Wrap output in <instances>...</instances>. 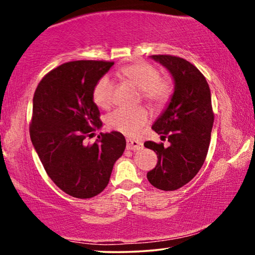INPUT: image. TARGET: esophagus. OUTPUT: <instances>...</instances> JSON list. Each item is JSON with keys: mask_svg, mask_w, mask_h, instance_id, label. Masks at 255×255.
I'll return each instance as SVG.
<instances>
[{"mask_svg": "<svg viewBox=\"0 0 255 255\" xmlns=\"http://www.w3.org/2000/svg\"><path fill=\"white\" fill-rule=\"evenodd\" d=\"M127 148L128 149H141L142 148V142L139 140H134V139H128L127 140Z\"/></svg>", "mask_w": 255, "mask_h": 255, "instance_id": "34e87169", "label": "esophagus"}]
</instances>
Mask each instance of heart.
Segmentation results:
<instances>
[{
    "label": "heart",
    "instance_id": "obj_1",
    "mask_svg": "<svg viewBox=\"0 0 255 255\" xmlns=\"http://www.w3.org/2000/svg\"><path fill=\"white\" fill-rule=\"evenodd\" d=\"M118 75L125 81L140 89L141 97L149 107L159 110L169 103L173 95V83L168 78L160 76L159 69L154 65L140 61L122 67ZM114 83L108 76H102L93 89V100L97 107L108 109L114 101ZM148 111L144 107L118 108L108 115V127L123 132L134 134L148 122Z\"/></svg>",
    "mask_w": 255,
    "mask_h": 255
}]
</instances>
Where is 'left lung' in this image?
Returning a JSON list of instances; mask_svg holds the SVG:
<instances>
[{"label": "left lung", "mask_w": 255, "mask_h": 255, "mask_svg": "<svg viewBox=\"0 0 255 255\" xmlns=\"http://www.w3.org/2000/svg\"><path fill=\"white\" fill-rule=\"evenodd\" d=\"M165 66L175 81L169 106L152 128L169 141H146L144 146L158 155V163L147 173L153 187L165 191L183 187L203 166L210 145L214 111L210 88L204 75L186 59L169 54L152 55Z\"/></svg>", "instance_id": "1"}]
</instances>
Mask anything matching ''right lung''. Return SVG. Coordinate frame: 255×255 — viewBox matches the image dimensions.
Segmentation results:
<instances>
[{"label":"right lung","instance_id":"add662e5","mask_svg":"<svg viewBox=\"0 0 255 255\" xmlns=\"http://www.w3.org/2000/svg\"><path fill=\"white\" fill-rule=\"evenodd\" d=\"M113 65L104 60L65 62L48 72L34 92L31 141L47 175L73 197L102 193L127 146L117 131L86 142L102 127L94 86Z\"/></svg>","mask_w":255,"mask_h":255}]
</instances>
